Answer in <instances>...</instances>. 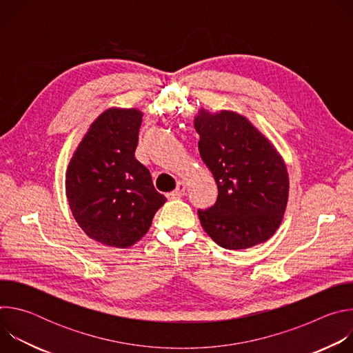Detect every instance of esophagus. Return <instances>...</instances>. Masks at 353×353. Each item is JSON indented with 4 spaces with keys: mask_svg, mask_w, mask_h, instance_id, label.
Wrapping results in <instances>:
<instances>
[{
    "mask_svg": "<svg viewBox=\"0 0 353 353\" xmlns=\"http://www.w3.org/2000/svg\"><path fill=\"white\" fill-rule=\"evenodd\" d=\"M185 192V184L183 181H179L177 185H176V190H173L172 192L168 194L169 198H179V196H183Z\"/></svg>",
    "mask_w": 353,
    "mask_h": 353,
    "instance_id": "34e87169",
    "label": "esophagus"
}]
</instances>
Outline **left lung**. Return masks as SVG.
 Returning <instances> with one entry per match:
<instances>
[{
    "instance_id": "left-lung-1",
    "label": "left lung",
    "mask_w": 353,
    "mask_h": 353,
    "mask_svg": "<svg viewBox=\"0 0 353 353\" xmlns=\"http://www.w3.org/2000/svg\"><path fill=\"white\" fill-rule=\"evenodd\" d=\"M198 149L218 185L216 203L198 210L204 230L228 250L267 241L279 228L289 176L274 145L245 117L201 109L194 120Z\"/></svg>"
}]
</instances>
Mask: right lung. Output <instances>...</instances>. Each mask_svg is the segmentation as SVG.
Wrapping results in <instances>:
<instances>
[{
  "instance_id": "1",
  "label": "right lung",
  "mask_w": 353,
  "mask_h": 353,
  "mask_svg": "<svg viewBox=\"0 0 353 353\" xmlns=\"http://www.w3.org/2000/svg\"><path fill=\"white\" fill-rule=\"evenodd\" d=\"M142 113L109 109L89 127L65 174L68 204L77 223L93 240L125 248L152 225L166 196L135 159Z\"/></svg>"
}]
</instances>
